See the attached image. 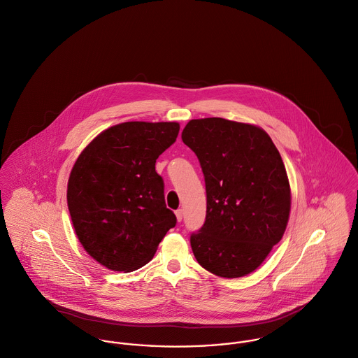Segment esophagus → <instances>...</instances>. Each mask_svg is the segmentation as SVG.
Masks as SVG:
<instances>
[{"label": "esophagus", "mask_w": 358, "mask_h": 358, "mask_svg": "<svg viewBox=\"0 0 358 358\" xmlns=\"http://www.w3.org/2000/svg\"><path fill=\"white\" fill-rule=\"evenodd\" d=\"M182 215H184L182 209H178V210H176V217H177V220H178V221H181V220H182Z\"/></svg>", "instance_id": "esophagus-1"}]
</instances>
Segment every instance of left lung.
<instances>
[{"instance_id": "1", "label": "left lung", "mask_w": 358, "mask_h": 358, "mask_svg": "<svg viewBox=\"0 0 358 358\" xmlns=\"http://www.w3.org/2000/svg\"><path fill=\"white\" fill-rule=\"evenodd\" d=\"M181 138L199 159L206 220L191 234L198 263L222 278L253 273L286 229L290 187L282 157L260 127L221 117L191 120Z\"/></svg>"}]
</instances>
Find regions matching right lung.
Returning a JSON list of instances; mask_svg holds the SVG:
<instances>
[{
    "mask_svg": "<svg viewBox=\"0 0 358 358\" xmlns=\"http://www.w3.org/2000/svg\"><path fill=\"white\" fill-rule=\"evenodd\" d=\"M178 131L176 122L120 123L77 157L68 182L73 227L85 252L106 268L138 270L176 225L155 163Z\"/></svg>",
    "mask_w": 358,
    "mask_h": 358,
    "instance_id": "obj_1",
    "label": "right lung"
}]
</instances>
